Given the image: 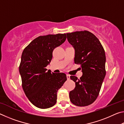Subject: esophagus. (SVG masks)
I'll use <instances>...</instances> for the list:
<instances>
[{"label":"esophagus","mask_w":124,"mask_h":124,"mask_svg":"<svg viewBox=\"0 0 124 124\" xmlns=\"http://www.w3.org/2000/svg\"><path fill=\"white\" fill-rule=\"evenodd\" d=\"M67 79H68V80L70 79V75L67 74Z\"/></svg>","instance_id":"esophagus-1"}]
</instances>
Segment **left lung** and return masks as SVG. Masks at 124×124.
I'll list each match as a JSON object with an SVG mask.
<instances>
[{
  "mask_svg": "<svg viewBox=\"0 0 124 124\" xmlns=\"http://www.w3.org/2000/svg\"><path fill=\"white\" fill-rule=\"evenodd\" d=\"M67 39L75 50L74 63L81 65L80 79L70 76L75 83L70 92L71 102L79 107L92 104L97 98L106 76V54L98 39L87 31L67 33Z\"/></svg>",
  "mask_w": 124,
  "mask_h": 124,
  "instance_id": "8db88e82",
  "label": "left lung"
}]
</instances>
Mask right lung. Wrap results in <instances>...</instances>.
<instances>
[{"label":"right lung","mask_w":124,"mask_h":124,"mask_svg":"<svg viewBox=\"0 0 124 124\" xmlns=\"http://www.w3.org/2000/svg\"><path fill=\"white\" fill-rule=\"evenodd\" d=\"M66 39L65 33L39 36L22 52L19 67L22 88L30 102L39 108L54 106L58 89L67 80L64 73H51L46 68L52 60L54 48Z\"/></svg>","instance_id":"add662e5"}]
</instances>
